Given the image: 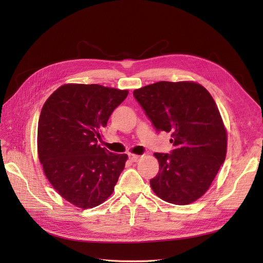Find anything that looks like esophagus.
Here are the masks:
<instances>
[{"mask_svg": "<svg viewBox=\"0 0 263 263\" xmlns=\"http://www.w3.org/2000/svg\"><path fill=\"white\" fill-rule=\"evenodd\" d=\"M140 158H141V156H138V155H134V154L129 155V159L133 162H137Z\"/></svg>", "mask_w": 263, "mask_h": 263, "instance_id": "esophagus-1", "label": "esophagus"}]
</instances>
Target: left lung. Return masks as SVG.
<instances>
[{
  "instance_id": "8db88e82",
  "label": "left lung",
  "mask_w": 263,
  "mask_h": 263,
  "mask_svg": "<svg viewBox=\"0 0 263 263\" xmlns=\"http://www.w3.org/2000/svg\"><path fill=\"white\" fill-rule=\"evenodd\" d=\"M158 132L171 133V155L155 153L150 186L161 200L187 205L203 196L224 163L227 130L210 92L193 81H160L134 91Z\"/></svg>"
}]
</instances>
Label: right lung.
I'll list each match as a JSON object with an SVG mask.
<instances>
[{
  "label": "right lung",
  "instance_id": "obj_1",
  "mask_svg": "<svg viewBox=\"0 0 263 263\" xmlns=\"http://www.w3.org/2000/svg\"><path fill=\"white\" fill-rule=\"evenodd\" d=\"M128 90L67 83L47 99L38 122L37 151L46 178L76 208L92 209L113 193L127 155L98 141Z\"/></svg>",
  "mask_w": 263,
  "mask_h": 263
}]
</instances>
